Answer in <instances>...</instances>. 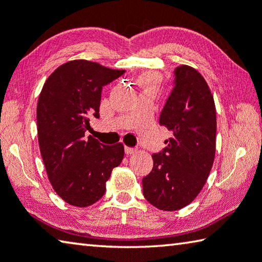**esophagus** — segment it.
<instances>
[{
    "label": "esophagus",
    "instance_id": "34e87169",
    "mask_svg": "<svg viewBox=\"0 0 262 262\" xmlns=\"http://www.w3.org/2000/svg\"><path fill=\"white\" fill-rule=\"evenodd\" d=\"M124 151H126L127 155H132V154L136 152V149L135 148H130V147H126V148H124Z\"/></svg>",
    "mask_w": 262,
    "mask_h": 262
}]
</instances>
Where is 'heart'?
Wrapping results in <instances>:
<instances>
[{
    "label": "heart",
    "instance_id": "heart-1",
    "mask_svg": "<svg viewBox=\"0 0 262 262\" xmlns=\"http://www.w3.org/2000/svg\"><path fill=\"white\" fill-rule=\"evenodd\" d=\"M157 84H159V77L154 73H144L140 78V85L143 87V90L155 91Z\"/></svg>",
    "mask_w": 262,
    "mask_h": 262
}]
</instances>
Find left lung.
<instances>
[{
  "instance_id": "8db88e82",
  "label": "left lung",
  "mask_w": 262,
  "mask_h": 262,
  "mask_svg": "<svg viewBox=\"0 0 262 262\" xmlns=\"http://www.w3.org/2000/svg\"><path fill=\"white\" fill-rule=\"evenodd\" d=\"M160 123L172 132L167 147L152 154L154 167L143 177V196L157 209L176 211L201 192L212 168L217 116L204 77L189 65L178 66Z\"/></svg>"
}]
</instances>
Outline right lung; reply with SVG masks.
Segmentation results:
<instances>
[{"label":"right lung","instance_id":"right-lung-1","mask_svg":"<svg viewBox=\"0 0 262 262\" xmlns=\"http://www.w3.org/2000/svg\"><path fill=\"white\" fill-rule=\"evenodd\" d=\"M124 73L95 61L70 60L50 74L37 103L41 159L53 190L68 204L86 207L106 191L112 170L123 160V144L105 146L85 138L99 118L102 86Z\"/></svg>","mask_w":262,"mask_h":262}]
</instances>
